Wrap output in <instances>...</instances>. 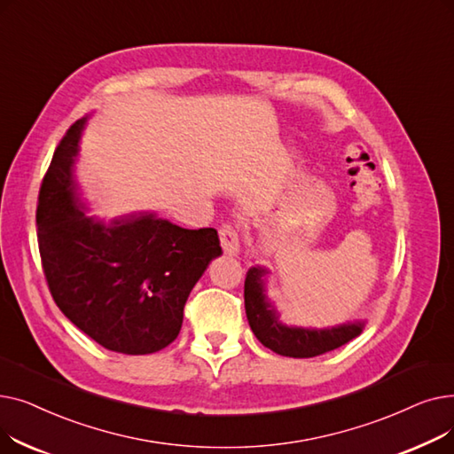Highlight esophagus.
Returning a JSON list of instances; mask_svg holds the SVG:
<instances>
[{
  "instance_id": "esophagus-1",
  "label": "esophagus",
  "mask_w": 454,
  "mask_h": 454,
  "mask_svg": "<svg viewBox=\"0 0 454 454\" xmlns=\"http://www.w3.org/2000/svg\"><path fill=\"white\" fill-rule=\"evenodd\" d=\"M221 235V247L224 250V254L230 255H237L241 252V235L239 230L231 224H223L219 230Z\"/></svg>"
}]
</instances>
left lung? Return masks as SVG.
Here are the masks:
<instances>
[{
	"label": "left lung",
	"mask_w": 454,
	"mask_h": 454,
	"mask_svg": "<svg viewBox=\"0 0 454 454\" xmlns=\"http://www.w3.org/2000/svg\"><path fill=\"white\" fill-rule=\"evenodd\" d=\"M270 270L255 265L245 279V309L250 329L265 348L283 356L309 359L337 349L359 337L366 322L353 320L333 327L287 325L279 320V313L267 294V278Z\"/></svg>",
	"instance_id": "obj_1"
}]
</instances>
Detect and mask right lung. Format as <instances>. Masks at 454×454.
I'll use <instances>...</instances> for the list:
<instances>
[{"label": "right lung", "instance_id": "obj_1", "mask_svg": "<svg viewBox=\"0 0 454 454\" xmlns=\"http://www.w3.org/2000/svg\"><path fill=\"white\" fill-rule=\"evenodd\" d=\"M88 115L69 127L43 176L38 247L51 296L64 317L103 348L147 355L180 333L184 305L211 259L217 230H185L154 211L110 221L90 215L75 176Z\"/></svg>", "mask_w": 454, "mask_h": 454}]
</instances>
